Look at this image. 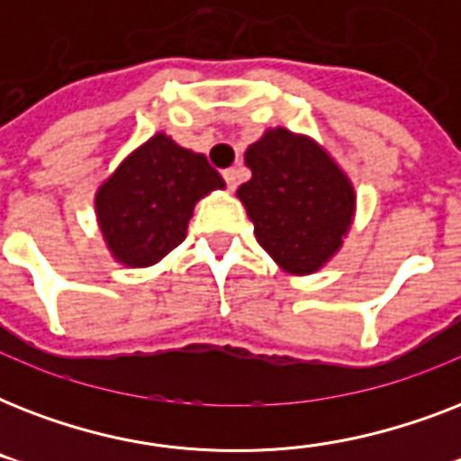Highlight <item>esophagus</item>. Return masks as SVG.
Listing matches in <instances>:
<instances>
[{
  "mask_svg": "<svg viewBox=\"0 0 461 461\" xmlns=\"http://www.w3.org/2000/svg\"><path fill=\"white\" fill-rule=\"evenodd\" d=\"M222 176H224V184H227V188H230V191H234V188H237V181H239L237 169H234V167H230V169H224Z\"/></svg>",
  "mask_w": 461,
  "mask_h": 461,
  "instance_id": "34e87169",
  "label": "esophagus"
}]
</instances>
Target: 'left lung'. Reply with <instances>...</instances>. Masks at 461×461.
Returning a JSON list of instances; mask_svg holds the SVG:
<instances>
[{"instance_id":"1","label":"left lung","mask_w":461,"mask_h":461,"mask_svg":"<svg viewBox=\"0 0 461 461\" xmlns=\"http://www.w3.org/2000/svg\"><path fill=\"white\" fill-rule=\"evenodd\" d=\"M253 176L237 195L258 244L289 273H315L339 249L354 215V188L306 139L267 131L246 150Z\"/></svg>"}]
</instances>
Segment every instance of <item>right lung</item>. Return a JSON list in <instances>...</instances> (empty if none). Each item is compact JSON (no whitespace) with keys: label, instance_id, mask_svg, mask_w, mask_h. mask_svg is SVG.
Listing matches in <instances>:
<instances>
[{"label":"right lung","instance_id":"add662e5","mask_svg":"<svg viewBox=\"0 0 461 461\" xmlns=\"http://www.w3.org/2000/svg\"><path fill=\"white\" fill-rule=\"evenodd\" d=\"M222 186L205 155L158 133L97 191L100 230L124 266H153L184 241L195 201Z\"/></svg>","mask_w":461,"mask_h":461}]
</instances>
